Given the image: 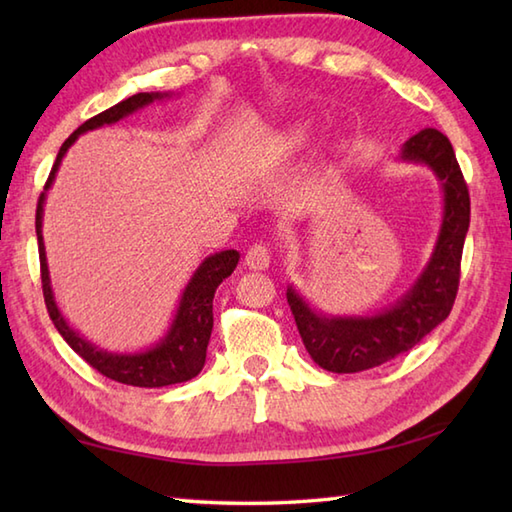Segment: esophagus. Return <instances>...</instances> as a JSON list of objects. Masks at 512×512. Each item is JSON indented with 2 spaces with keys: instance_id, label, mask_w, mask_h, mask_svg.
<instances>
[{
  "instance_id": "esophagus-1",
  "label": "esophagus",
  "mask_w": 512,
  "mask_h": 512,
  "mask_svg": "<svg viewBox=\"0 0 512 512\" xmlns=\"http://www.w3.org/2000/svg\"><path fill=\"white\" fill-rule=\"evenodd\" d=\"M244 262L250 270H266L270 266V250L264 244L250 246Z\"/></svg>"
}]
</instances>
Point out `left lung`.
<instances>
[{"instance_id": "1", "label": "left lung", "mask_w": 512, "mask_h": 512, "mask_svg": "<svg viewBox=\"0 0 512 512\" xmlns=\"http://www.w3.org/2000/svg\"><path fill=\"white\" fill-rule=\"evenodd\" d=\"M398 160L429 167L442 189V224L427 266L407 292L374 314H325L288 286V306L312 361L334 374H354L409 352L449 317L460 284L471 200L449 138L422 129L400 149Z\"/></svg>"}]
</instances>
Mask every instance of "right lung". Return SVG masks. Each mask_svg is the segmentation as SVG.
<instances>
[{
    "instance_id": "add662e5",
    "label": "right lung",
    "mask_w": 512,
    "mask_h": 512,
    "mask_svg": "<svg viewBox=\"0 0 512 512\" xmlns=\"http://www.w3.org/2000/svg\"><path fill=\"white\" fill-rule=\"evenodd\" d=\"M169 96H171L169 92H140V94L129 96V99L121 103H116L114 107L101 112L99 116L90 118V121H85L61 145L46 187H43L37 202L35 226H37V242H39L41 286H43V299H46V308L54 328L59 330L65 343H68L85 363H90L96 372L116 380V383L134 385V387H167V385L184 383V380H191L193 376H198L202 372L204 361H206V345H209L211 330H213L215 290L226 277H231V273L239 262V253L237 250H222V253L204 257V262L195 268L189 284L182 290V297L178 301V308H176V314H173L169 330L156 345H151L147 350H140V352H125V354L107 352V350H101L99 345L90 343L88 339H83V336L76 332L68 321H65V317L57 306V299H54L52 284H50L46 246H43V231H41L43 204H46L48 189L52 187L54 178H57L61 160L65 154H68V149L74 145L76 138L85 132H92V129L123 121V118H127L129 114L143 110V107L151 105L154 101L169 99Z\"/></svg>"
}]
</instances>
